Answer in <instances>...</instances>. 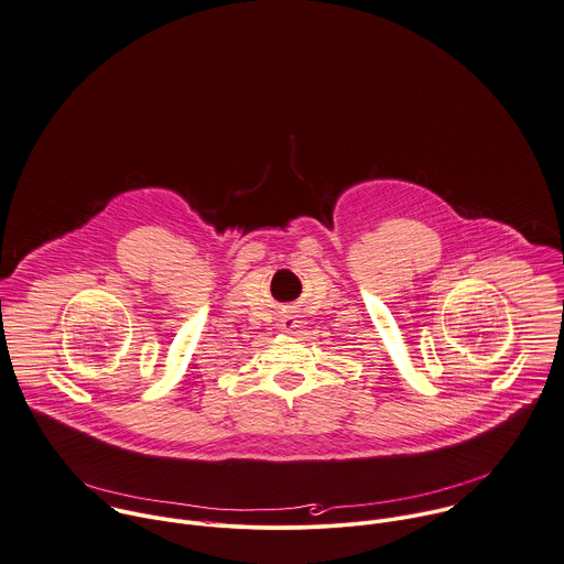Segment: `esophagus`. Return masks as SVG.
<instances>
[{
    "label": "esophagus",
    "mask_w": 564,
    "mask_h": 564,
    "mask_svg": "<svg viewBox=\"0 0 564 564\" xmlns=\"http://www.w3.org/2000/svg\"><path fill=\"white\" fill-rule=\"evenodd\" d=\"M294 327H299V325H296V321H290V318H288V321H283V325H281V329H283V332H292Z\"/></svg>",
    "instance_id": "1"
}]
</instances>
